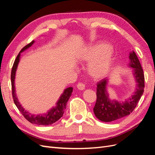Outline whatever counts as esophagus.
<instances>
[{"label": "esophagus", "mask_w": 155, "mask_h": 155, "mask_svg": "<svg viewBox=\"0 0 155 155\" xmlns=\"http://www.w3.org/2000/svg\"><path fill=\"white\" fill-rule=\"evenodd\" d=\"M77 88L79 89V90L83 91V90H84V89H85V84L83 83H79L77 85Z\"/></svg>", "instance_id": "34e87169"}]
</instances>
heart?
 I'll use <instances>...</instances> for the list:
<instances>
[{"mask_svg": "<svg viewBox=\"0 0 155 155\" xmlns=\"http://www.w3.org/2000/svg\"><path fill=\"white\" fill-rule=\"evenodd\" d=\"M80 59L83 61H91L88 70L93 78L102 79L110 73L112 68L113 50L108 45H96L84 51Z\"/></svg>", "mask_w": 155, "mask_h": 155, "instance_id": "b5f03b06", "label": "heart"}]
</instances>
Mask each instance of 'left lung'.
Instances as JSON below:
<instances>
[{
  "label": "left lung",
  "mask_w": 155,
  "mask_h": 155,
  "mask_svg": "<svg viewBox=\"0 0 155 155\" xmlns=\"http://www.w3.org/2000/svg\"><path fill=\"white\" fill-rule=\"evenodd\" d=\"M129 67L133 68V75L137 83L134 95L124 102L110 100L107 92V79H103L97 83V99L94 112L96 118L105 122H110L129 115L142 96L144 91V74L138 58L134 51L129 54Z\"/></svg>",
  "instance_id": "obj_1"
}]
</instances>
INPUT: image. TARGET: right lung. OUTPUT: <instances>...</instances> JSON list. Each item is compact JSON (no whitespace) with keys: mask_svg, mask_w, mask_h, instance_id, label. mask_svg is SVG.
Segmentation results:
<instances>
[{"mask_svg":"<svg viewBox=\"0 0 155 155\" xmlns=\"http://www.w3.org/2000/svg\"><path fill=\"white\" fill-rule=\"evenodd\" d=\"M34 42H35L34 41H32L31 43L26 45L25 47H23L22 50L20 51L19 54H18V55L17 56L15 61H14L12 70V73H11L12 96H13V101L15 103L17 107L18 108V109L19 110V111L21 112V114L28 121H30V122L31 124H36L38 125H49L56 122V121L59 120L63 116L64 112L65 109H66L67 101L69 100L70 97L72 95L73 88L68 87L65 89L64 91V92L62 94V95L59 97V100L57 102V105H56V107H55L51 108L47 113L35 116L34 114H31L29 112L25 110L24 108H23L22 105L20 104L19 101H18V99L16 96L15 85H14V83H15V72H16V70L18 66V62H19L21 53L23 51L26 50L27 48L30 47V46L34 43Z\"/></svg>","mask_w":155,"mask_h":155,"instance_id":"right-lung-1","label":"right lung"}]
</instances>
